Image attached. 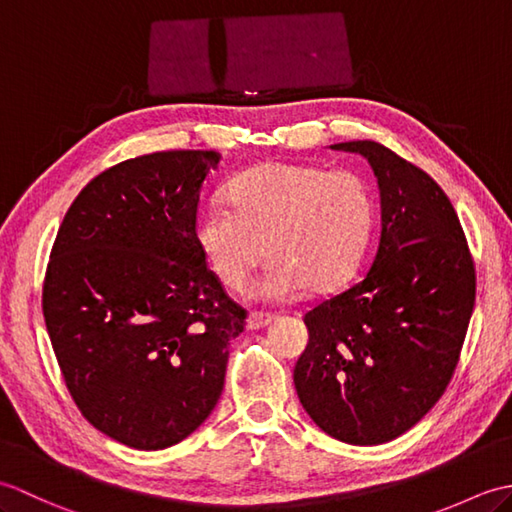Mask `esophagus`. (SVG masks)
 I'll return each mask as SVG.
<instances>
[{
    "label": "esophagus",
    "instance_id": "34e87169",
    "mask_svg": "<svg viewBox=\"0 0 512 512\" xmlns=\"http://www.w3.org/2000/svg\"><path fill=\"white\" fill-rule=\"evenodd\" d=\"M273 314H264V312H250L246 319V328L248 330H262L266 325L273 323Z\"/></svg>",
    "mask_w": 512,
    "mask_h": 512
}]
</instances>
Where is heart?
I'll use <instances>...</instances> for the list:
<instances>
[{"instance_id": "heart-1", "label": "heart", "mask_w": 512, "mask_h": 512, "mask_svg": "<svg viewBox=\"0 0 512 512\" xmlns=\"http://www.w3.org/2000/svg\"><path fill=\"white\" fill-rule=\"evenodd\" d=\"M228 200L204 206L195 242L228 288H242L266 250L255 290L270 301L341 288L372 235V191L350 169L270 160L237 176Z\"/></svg>"}]
</instances>
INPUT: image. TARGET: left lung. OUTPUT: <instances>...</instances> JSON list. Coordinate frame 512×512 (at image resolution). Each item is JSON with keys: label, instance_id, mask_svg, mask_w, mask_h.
<instances>
[{"label": "left lung", "instance_id": "8db88e82", "mask_svg": "<svg viewBox=\"0 0 512 512\" xmlns=\"http://www.w3.org/2000/svg\"><path fill=\"white\" fill-rule=\"evenodd\" d=\"M332 147L372 165L380 239L363 279L303 317L310 343L295 387L328 436L369 447L409 431L449 387L475 306V264L429 173L374 140Z\"/></svg>", "mask_w": 512, "mask_h": 512}]
</instances>
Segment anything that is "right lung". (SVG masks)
<instances>
[{"instance_id": "add662e5", "label": "right lung", "mask_w": 512, "mask_h": 512, "mask_svg": "<svg viewBox=\"0 0 512 512\" xmlns=\"http://www.w3.org/2000/svg\"><path fill=\"white\" fill-rule=\"evenodd\" d=\"M217 151H156L99 173L65 213L43 279V317L76 407L140 451L178 444L224 389L246 310L195 242Z\"/></svg>"}]
</instances>
